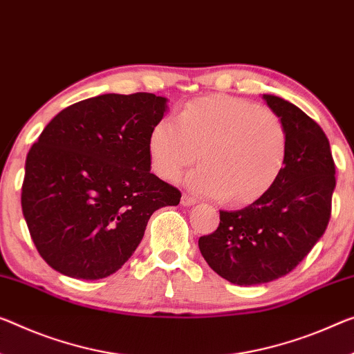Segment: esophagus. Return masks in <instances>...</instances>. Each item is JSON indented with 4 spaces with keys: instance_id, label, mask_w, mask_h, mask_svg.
<instances>
[{
    "instance_id": "esophagus-1",
    "label": "esophagus",
    "mask_w": 354,
    "mask_h": 354,
    "mask_svg": "<svg viewBox=\"0 0 354 354\" xmlns=\"http://www.w3.org/2000/svg\"><path fill=\"white\" fill-rule=\"evenodd\" d=\"M196 203H198V201H196L193 196L183 193V196H182V205H185V207H189V205H194Z\"/></svg>"
}]
</instances>
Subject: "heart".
I'll return each instance as SVG.
<instances>
[{
	"label": "heart",
	"instance_id": "obj_1",
	"mask_svg": "<svg viewBox=\"0 0 354 354\" xmlns=\"http://www.w3.org/2000/svg\"><path fill=\"white\" fill-rule=\"evenodd\" d=\"M188 174L194 193L242 205L259 199L280 177L286 131L274 111L243 97L216 95L189 101L177 117H165L150 133L151 166L165 180Z\"/></svg>",
	"mask_w": 354,
	"mask_h": 354
}]
</instances>
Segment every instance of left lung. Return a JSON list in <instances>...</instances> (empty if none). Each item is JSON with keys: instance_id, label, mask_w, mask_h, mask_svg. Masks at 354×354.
<instances>
[{"instance_id": "left-lung-1", "label": "left lung", "mask_w": 354, "mask_h": 354, "mask_svg": "<svg viewBox=\"0 0 354 354\" xmlns=\"http://www.w3.org/2000/svg\"><path fill=\"white\" fill-rule=\"evenodd\" d=\"M286 131L280 177L253 204L220 210V225L199 237L216 274L234 285H263L296 268L323 236L330 218L335 165L319 124L297 106L263 95Z\"/></svg>"}]
</instances>
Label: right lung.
Listing matches in <instances>:
<instances>
[{
  "mask_svg": "<svg viewBox=\"0 0 354 354\" xmlns=\"http://www.w3.org/2000/svg\"><path fill=\"white\" fill-rule=\"evenodd\" d=\"M153 93L100 95L63 109L26 155L21 210L42 259L97 280L131 258L155 210L182 193L150 172V133L166 112Z\"/></svg>",
  "mask_w": 354,
  "mask_h": 354,
  "instance_id": "obj_1",
  "label": "right lung"
}]
</instances>
